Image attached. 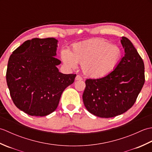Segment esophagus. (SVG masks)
Returning <instances> with one entry per match:
<instances>
[{"instance_id":"34e87169","label":"esophagus","mask_w":152,"mask_h":152,"mask_svg":"<svg viewBox=\"0 0 152 152\" xmlns=\"http://www.w3.org/2000/svg\"><path fill=\"white\" fill-rule=\"evenodd\" d=\"M75 80H82V76H80V75H77V76H76Z\"/></svg>"}]
</instances>
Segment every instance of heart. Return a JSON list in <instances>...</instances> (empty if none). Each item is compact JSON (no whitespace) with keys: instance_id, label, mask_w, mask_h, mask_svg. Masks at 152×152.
Here are the masks:
<instances>
[{"instance_id":"heart-1","label":"heart","mask_w":152,"mask_h":152,"mask_svg":"<svg viewBox=\"0 0 152 152\" xmlns=\"http://www.w3.org/2000/svg\"><path fill=\"white\" fill-rule=\"evenodd\" d=\"M61 59L69 69L82 64L86 76L99 78L107 75L118 65L123 56L120 47L102 39H92L74 45L69 51L63 50Z\"/></svg>"}]
</instances>
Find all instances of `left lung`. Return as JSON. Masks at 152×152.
<instances>
[{
    "label": "left lung",
    "instance_id": "obj_1",
    "mask_svg": "<svg viewBox=\"0 0 152 152\" xmlns=\"http://www.w3.org/2000/svg\"><path fill=\"white\" fill-rule=\"evenodd\" d=\"M125 55L118 65L107 75L86 80L83 101L91 114L112 118L130 109L144 84V64L133 44L123 37Z\"/></svg>",
    "mask_w": 152,
    "mask_h": 152
}]
</instances>
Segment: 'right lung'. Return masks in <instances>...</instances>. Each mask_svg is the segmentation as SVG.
Listing matches in <instances>:
<instances>
[{
    "label": "right lung",
    "instance_id": "obj_1",
    "mask_svg": "<svg viewBox=\"0 0 152 152\" xmlns=\"http://www.w3.org/2000/svg\"><path fill=\"white\" fill-rule=\"evenodd\" d=\"M54 38L28 40L9 58L6 82L16 107L30 115L46 116L56 110L61 96L76 74L59 72Z\"/></svg>",
    "mask_w": 152,
    "mask_h": 152
}]
</instances>
